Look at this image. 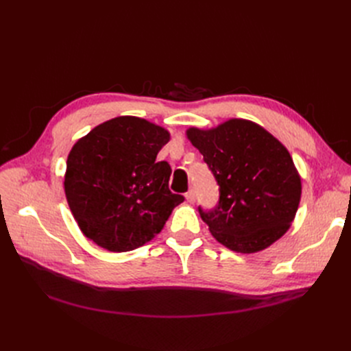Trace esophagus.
Wrapping results in <instances>:
<instances>
[{
	"label": "esophagus",
	"mask_w": 351,
	"mask_h": 351,
	"mask_svg": "<svg viewBox=\"0 0 351 351\" xmlns=\"http://www.w3.org/2000/svg\"><path fill=\"white\" fill-rule=\"evenodd\" d=\"M186 199H187L189 204H195V200H196V193H195V190H190V192L186 195Z\"/></svg>",
	"instance_id": "esophagus-1"
}]
</instances>
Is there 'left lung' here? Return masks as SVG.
Here are the masks:
<instances>
[{"instance_id": "left-lung-1", "label": "left lung", "mask_w": 351, "mask_h": 351, "mask_svg": "<svg viewBox=\"0 0 351 351\" xmlns=\"http://www.w3.org/2000/svg\"><path fill=\"white\" fill-rule=\"evenodd\" d=\"M219 186V202L199 214L221 244L237 253L269 247L290 228L302 180L287 147L259 124L231 119L186 132Z\"/></svg>"}]
</instances>
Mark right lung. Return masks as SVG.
I'll return each mask as SVG.
<instances>
[{"instance_id":"1","label":"right lung","mask_w":351,"mask_h":351,"mask_svg":"<svg viewBox=\"0 0 351 351\" xmlns=\"http://www.w3.org/2000/svg\"><path fill=\"white\" fill-rule=\"evenodd\" d=\"M168 141L164 127L123 115L74 143L64 192L84 236L110 252H129L164 228L184 200L168 189L171 167L156 161Z\"/></svg>"}]
</instances>
